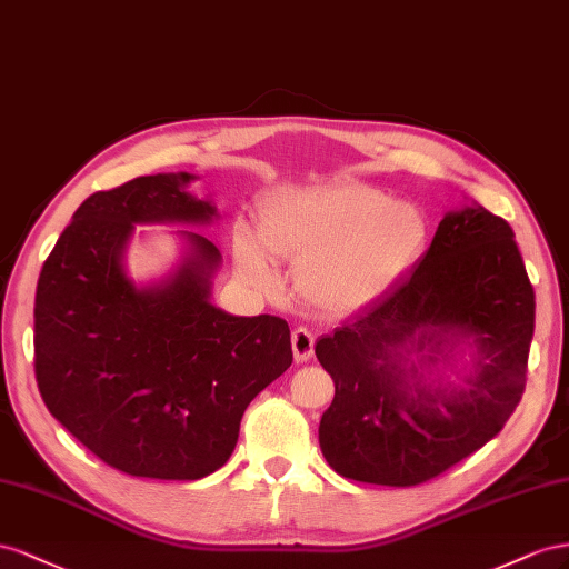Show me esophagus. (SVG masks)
Instances as JSON below:
<instances>
[{"label":"esophagus","mask_w":569,"mask_h":569,"mask_svg":"<svg viewBox=\"0 0 569 569\" xmlns=\"http://www.w3.org/2000/svg\"><path fill=\"white\" fill-rule=\"evenodd\" d=\"M290 343H293V357L296 362H307L315 352V336L307 331V329H296L293 338H290Z\"/></svg>","instance_id":"esophagus-1"}]
</instances>
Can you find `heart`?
Segmentation results:
<instances>
[{
	"instance_id": "b5f03b06",
	"label": "heart",
	"mask_w": 569,
	"mask_h": 569,
	"mask_svg": "<svg viewBox=\"0 0 569 569\" xmlns=\"http://www.w3.org/2000/svg\"><path fill=\"white\" fill-rule=\"evenodd\" d=\"M257 231L271 259L298 264V293L327 315L365 310L391 293L427 246V219L415 204L346 181L269 192ZM261 251L250 236L236 238L242 279L271 290L276 276Z\"/></svg>"
}]
</instances>
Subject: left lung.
I'll use <instances>...</instances> for the list:
<instances>
[{"mask_svg": "<svg viewBox=\"0 0 569 569\" xmlns=\"http://www.w3.org/2000/svg\"><path fill=\"white\" fill-rule=\"evenodd\" d=\"M533 310L510 223L479 204L448 212L410 279L317 340L336 386L319 425L333 472L417 486L489 443L522 400ZM465 339L478 348L468 383L427 380Z\"/></svg>", "mask_w": 569, "mask_h": 569, "instance_id": "8db88e82", "label": "left lung"}]
</instances>
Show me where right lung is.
<instances>
[{
  "label": "right lung",
  "mask_w": 569,
  "mask_h": 569,
  "mask_svg": "<svg viewBox=\"0 0 569 569\" xmlns=\"http://www.w3.org/2000/svg\"><path fill=\"white\" fill-rule=\"evenodd\" d=\"M190 173L100 190L44 259L36 293V379L47 410L97 458L131 477L217 472L252 398L293 362L286 319L233 317L209 302L214 242L181 231L190 257L136 288L121 257L136 223H207Z\"/></svg>",
  "instance_id": "right-lung-1"
}]
</instances>
